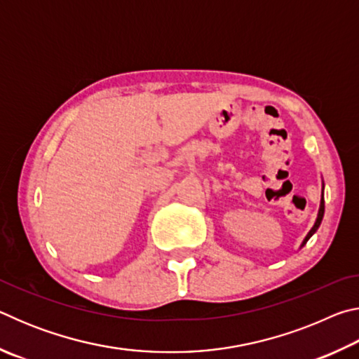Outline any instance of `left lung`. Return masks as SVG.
Segmentation results:
<instances>
[{"label": "left lung", "instance_id": "obj_1", "mask_svg": "<svg viewBox=\"0 0 359 359\" xmlns=\"http://www.w3.org/2000/svg\"><path fill=\"white\" fill-rule=\"evenodd\" d=\"M323 215H325V199H323V194H321V203H320V210H318V217H317V222H315V224H313V228L309 231V234L306 236V239H304V242H302V245L306 244V242L312 238V234L315 233V231L318 229V226H320V223H321V220H323Z\"/></svg>", "mask_w": 359, "mask_h": 359}]
</instances>
